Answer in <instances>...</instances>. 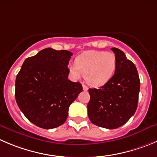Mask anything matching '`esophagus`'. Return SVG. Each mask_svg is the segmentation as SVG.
<instances>
[{
	"mask_svg": "<svg viewBox=\"0 0 157 157\" xmlns=\"http://www.w3.org/2000/svg\"><path fill=\"white\" fill-rule=\"evenodd\" d=\"M82 88H83V90L84 91H87L88 89H89L88 86H86V85H82Z\"/></svg>",
	"mask_w": 157,
	"mask_h": 157,
	"instance_id": "34e87169",
	"label": "esophagus"
}]
</instances>
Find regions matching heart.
<instances>
[{
    "label": "heart",
    "instance_id": "obj_1",
    "mask_svg": "<svg viewBox=\"0 0 157 157\" xmlns=\"http://www.w3.org/2000/svg\"><path fill=\"white\" fill-rule=\"evenodd\" d=\"M116 68V55L109 52L87 51L75 59L69 71L74 77L83 75L88 84L100 87L112 78Z\"/></svg>",
    "mask_w": 157,
    "mask_h": 157
}]
</instances>
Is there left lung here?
<instances>
[{"label":"left lung","mask_w":157,"mask_h":157,"mask_svg":"<svg viewBox=\"0 0 157 157\" xmlns=\"http://www.w3.org/2000/svg\"><path fill=\"white\" fill-rule=\"evenodd\" d=\"M116 68L111 79L99 89H89L88 116L94 125L113 129L124 125L137 109L140 82L135 65L120 49L112 48Z\"/></svg>","instance_id":"obj_1"}]
</instances>
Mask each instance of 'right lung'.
Here are the masks:
<instances>
[{"instance_id":"obj_1","label":"right lung","mask_w":157,"mask_h":157,"mask_svg":"<svg viewBox=\"0 0 157 157\" xmlns=\"http://www.w3.org/2000/svg\"><path fill=\"white\" fill-rule=\"evenodd\" d=\"M72 53L47 48L25 59L16 77L15 98L25 117L42 129L65 122L69 105L82 91L79 82L68 80Z\"/></svg>"}]
</instances>
